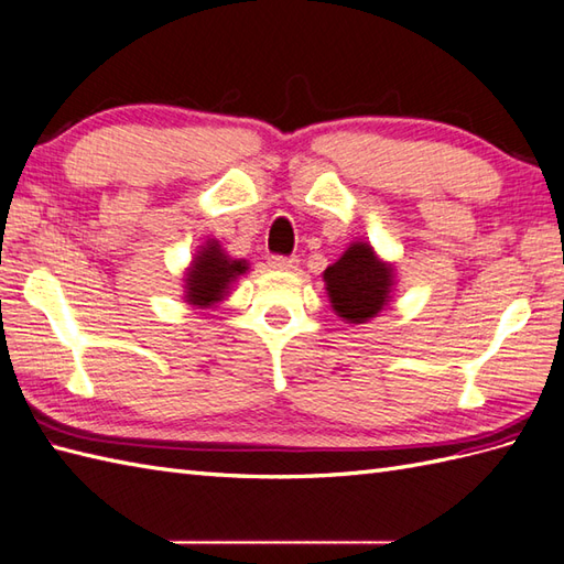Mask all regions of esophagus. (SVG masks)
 I'll use <instances>...</instances> for the list:
<instances>
[{
	"label": "esophagus",
	"instance_id": "1",
	"mask_svg": "<svg viewBox=\"0 0 564 564\" xmlns=\"http://www.w3.org/2000/svg\"><path fill=\"white\" fill-rule=\"evenodd\" d=\"M271 269H279V271H295L297 269V259L295 257H283V254H273L269 259Z\"/></svg>",
	"mask_w": 564,
	"mask_h": 564
}]
</instances>
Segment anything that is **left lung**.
I'll use <instances>...</instances> for the list:
<instances>
[{"mask_svg":"<svg viewBox=\"0 0 564 564\" xmlns=\"http://www.w3.org/2000/svg\"><path fill=\"white\" fill-rule=\"evenodd\" d=\"M324 281L338 317L362 324L387 305L394 269L379 261L368 242H356L324 271Z\"/></svg>","mask_w":564,"mask_h":564,"instance_id":"obj_1","label":"left lung"}]
</instances>
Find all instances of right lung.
<instances>
[{
  "label": "right lung",
  "instance_id": "right-lung-1",
  "mask_svg": "<svg viewBox=\"0 0 564 564\" xmlns=\"http://www.w3.org/2000/svg\"><path fill=\"white\" fill-rule=\"evenodd\" d=\"M247 267L242 261H232L228 254H223L218 242L208 247L194 257V264L187 271L185 288H187V303L192 305H214L228 293V285L240 276Z\"/></svg>",
  "mask_w": 564,
  "mask_h": 564
}]
</instances>
